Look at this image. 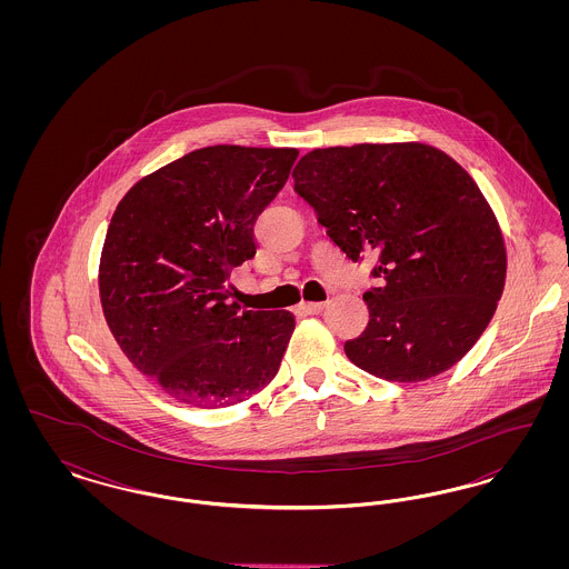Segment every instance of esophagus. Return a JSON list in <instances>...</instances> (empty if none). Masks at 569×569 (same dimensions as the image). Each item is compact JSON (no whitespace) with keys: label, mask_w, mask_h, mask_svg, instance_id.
<instances>
[{"label":"esophagus","mask_w":569,"mask_h":569,"mask_svg":"<svg viewBox=\"0 0 569 569\" xmlns=\"http://www.w3.org/2000/svg\"><path fill=\"white\" fill-rule=\"evenodd\" d=\"M325 309V302H300L298 305V311L300 313H307V316H316Z\"/></svg>","instance_id":"1"}]
</instances>
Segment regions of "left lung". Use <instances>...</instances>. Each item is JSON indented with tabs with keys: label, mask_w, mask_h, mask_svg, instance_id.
Masks as SVG:
<instances>
[{
	"label": "left lung",
	"mask_w": 569,
	"mask_h": 569,
	"mask_svg": "<svg viewBox=\"0 0 569 569\" xmlns=\"http://www.w3.org/2000/svg\"><path fill=\"white\" fill-rule=\"evenodd\" d=\"M295 191L350 260L378 253L369 325L346 341L362 371L422 381L455 367L495 316L506 286L497 217L467 170L422 142L313 149Z\"/></svg>",
	"instance_id": "8db88e82"
}]
</instances>
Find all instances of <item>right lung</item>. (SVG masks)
<instances>
[{
  "label": "right lung",
  "instance_id": "add662e5",
  "mask_svg": "<svg viewBox=\"0 0 569 569\" xmlns=\"http://www.w3.org/2000/svg\"><path fill=\"white\" fill-rule=\"evenodd\" d=\"M297 149L216 144L140 179L110 219L100 300L136 369L186 406L230 407L277 376L290 311H239L230 271L256 256L253 226Z\"/></svg>",
  "mask_w": 569,
  "mask_h": 569
}]
</instances>
